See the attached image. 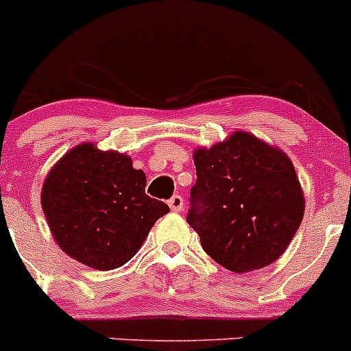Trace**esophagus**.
<instances>
[{"mask_svg":"<svg viewBox=\"0 0 351 351\" xmlns=\"http://www.w3.org/2000/svg\"><path fill=\"white\" fill-rule=\"evenodd\" d=\"M168 204H169V209L175 210V213H180V210L183 209V199H182V195H173L171 199L168 200Z\"/></svg>","mask_w":351,"mask_h":351,"instance_id":"1","label":"esophagus"}]
</instances>
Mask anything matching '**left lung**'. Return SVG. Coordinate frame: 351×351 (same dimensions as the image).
<instances>
[{
	"label": "left lung",
	"mask_w": 351,
	"mask_h": 351,
	"mask_svg": "<svg viewBox=\"0 0 351 351\" xmlns=\"http://www.w3.org/2000/svg\"><path fill=\"white\" fill-rule=\"evenodd\" d=\"M186 223L219 266L248 273L280 258L298 231L304 190L281 149L247 132L193 152Z\"/></svg>",
	"instance_id": "obj_1"
}]
</instances>
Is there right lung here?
Here are the masks:
<instances>
[{"instance_id": "right-lung-1", "label": "right lung", "mask_w": 351, "mask_h": 351, "mask_svg": "<svg viewBox=\"0 0 351 351\" xmlns=\"http://www.w3.org/2000/svg\"><path fill=\"white\" fill-rule=\"evenodd\" d=\"M145 173L127 154L77 145L47 173L40 193L44 216L61 250L97 271L123 266L169 213L145 193Z\"/></svg>"}]
</instances>
